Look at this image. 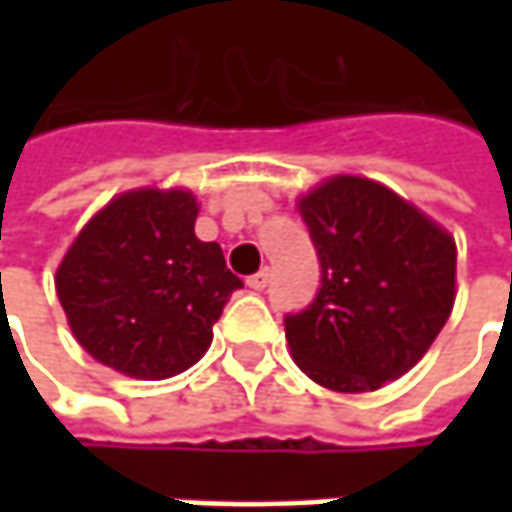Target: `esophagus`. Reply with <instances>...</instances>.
I'll return each mask as SVG.
<instances>
[{
	"instance_id": "obj_1",
	"label": "esophagus",
	"mask_w": 512,
	"mask_h": 512,
	"mask_svg": "<svg viewBox=\"0 0 512 512\" xmlns=\"http://www.w3.org/2000/svg\"><path fill=\"white\" fill-rule=\"evenodd\" d=\"M267 282H270V270L265 267V270H259V273H253V276L247 279V287H250V290H265Z\"/></svg>"
}]
</instances>
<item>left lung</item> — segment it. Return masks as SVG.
I'll return each instance as SVG.
<instances>
[{"instance_id": "1", "label": "left lung", "mask_w": 512, "mask_h": 512, "mask_svg": "<svg viewBox=\"0 0 512 512\" xmlns=\"http://www.w3.org/2000/svg\"><path fill=\"white\" fill-rule=\"evenodd\" d=\"M322 265L316 299L285 316L296 364L336 393L404 376L456 299V242L390 187L333 176L299 199Z\"/></svg>"}]
</instances>
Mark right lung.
Listing matches in <instances>:
<instances>
[{
	"instance_id": "right-lung-1",
	"label": "right lung",
	"mask_w": 512,
	"mask_h": 512,
	"mask_svg": "<svg viewBox=\"0 0 512 512\" xmlns=\"http://www.w3.org/2000/svg\"><path fill=\"white\" fill-rule=\"evenodd\" d=\"M187 190H130L105 205L65 253L56 296L76 342L133 379L196 364L242 279L222 247L196 239Z\"/></svg>"
}]
</instances>
